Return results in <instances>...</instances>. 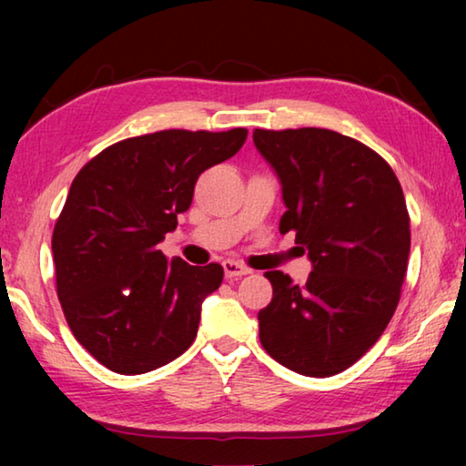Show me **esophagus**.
<instances>
[{
    "mask_svg": "<svg viewBox=\"0 0 466 466\" xmlns=\"http://www.w3.org/2000/svg\"><path fill=\"white\" fill-rule=\"evenodd\" d=\"M222 265H224V273H226L228 279H236V278H242V275H248L250 273L248 267H244V265L236 263V261H230V258H228V261H224Z\"/></svg>",
    "mask_w": 466,
    "mask_h": 466,
    "instance_id": "34e87169",
    "label": "esophagus"
}]
</instances>
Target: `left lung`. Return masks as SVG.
Wrapping results in <instances>:
<instances>
[{
    "mask_svg": "<svg viewBox=\"0 0 466 466\" xmlns=\"http://www.w3.org/2000/svg\"><path fill=\"white\" fill-rule=\"evenodd\" d=\"M252 139L279 177V232H296L312 261L304 286L265 273L273 299L258 312V339L298 374H339L397 310L411 248L403 188L382 156L337 131L255 129Z\"/></svg>",
    "mask_w": 466,
    "mask_h": 466,
    "instance_id": "obj_1",
    "label": "left lung"
}]
</instances>
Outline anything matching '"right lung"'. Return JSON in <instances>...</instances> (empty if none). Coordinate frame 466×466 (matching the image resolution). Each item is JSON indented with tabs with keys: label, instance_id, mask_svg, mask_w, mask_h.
<instances>
[{
	"label": "right lung",
	"instance_id": "1",
	"mask_svg": "<svg viewBox=\"0 0 466 466\" xmlns=\"http://www.w3.org/2000/svg\"><path fill=\"white\" fill-rule=\"evenodd\" d=\"M247 129H164L102 149L77 172L53 230L57 296L74 337L116 374L185 353L222 265L167 258L157 244L191 208L203 170L232 157Z\"/></svg>",
	"mask_w": 466,
	"mask_h": 466
}]
</instances>
